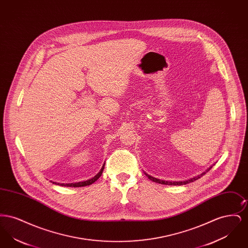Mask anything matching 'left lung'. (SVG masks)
Segmentation results:
<instances>
[{"mask_svg": "<svg viewBox=\"0 0 248 248\" xmlns=\"http://www.w3.org/2000/svg\"><path fill=\"white\" fill-rule=\"evenodd\" d=\"M212 167H210L206 172H208L210 169H211ZM205 174V172H203L202 174H201L200 176H198V177H194L193 178H190V179H188V180H185V181H165V180H161V179H158V178H156V177H152V176H150V175H148V174H146L145 173V175L147 176V177H149L151 180H153L154 182H156V183H160V184H165V185H175V186H180V185H185V184H188V183H190V182H193V181H195V180H197L198 178H200L201 177H202L203 175Z\"/></svg>", "mask_w": 248, "mask_h": 248, "instance_id": "8db88e82", "label": "left lung"}]
</instances>
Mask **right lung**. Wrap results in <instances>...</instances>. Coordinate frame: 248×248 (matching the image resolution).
I'll use <instances>...</instances> for the list:
<instances>
[{"mask_svg":"<svg viewBox=\"0 0 248 248\" xmlns=\"http://www.w3.org/2000/svg\"><path fill=\"white\" fill-rule=\"evenodd\" d=\"M104 166H105V165H103V167L101 168V170L99 171V173H98V174H97L95 177H93V178H91V179H89V180H86V181H83V182H78V183H68V184H64V183L60 184V183H57V182H53V183H55V184H58V185H60V186L74 187V188H76V187H84V186H88V185H91L92 183H94V181H96V180L99 178V177L102 175V172H103Z\"/></svg>","mask_w":248,"mask_h":248,"instance_id":"obj_1","label":"right lung"}]
</instances>
